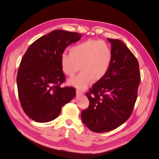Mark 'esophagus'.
<instances>
[{
	"mask_svg": "<svg viewBox=\"0 0 159 159\" xmlns=\"http://www.w3.org/2000/svg\"><path fill=\"white\" fill-rule=\"evenodd\" d=\"M76 93H77V94H78V95H83L84 93V91H80V90H77L76 91Z\"/></svg>",
	"mask_w": 159,
	"mask_h": 159,
	"instance_id": "34e87169",
	"label": "esophagus"
}]
</instances>
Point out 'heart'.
<instances>
[{"instance_id": "1", "label": "heart", "mask_w": 159, "mask_h": 159, "mask_svg": "<svg viewBox=\"0 0 159 159\" xmlns=\"http://www.w3.org/2000/svg\"><path fill=\"white\" fill-rule=\"evenodd\" d=\"M112 60L108 44L100 40H88L72 46L70 53L64 52L60 62L64 73L74 76L80 69L81 73L69 81L79 89L85 88L91 80L96 82L106 75ZM80 67H79V65Z\"/></svg>"}]
</instances>
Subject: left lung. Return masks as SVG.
Wrapping results in <instances>:
<instances>
[{
    "mask_svg": "<svg viewBox=\"0 0 159 159\" xmlns=\"http://www.w3.org/2000/svg\"><path fill=\"white\" fill-rule=\"evenodd\" d=\"M112 60L107 73L86 95L89 106L81 120L91 131L104 133L117 128L131 116L141 81L139 62L124 43L107 38Z\"/></svg>",
    "mask_w": 159,
    "mask_h": 159,
    "instance_id": "1",
    "label": "left lung"
}]
</instances>
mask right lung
Wrapping results in <instances>:
<instances>
[{
	"label": "right lung",
	"mask_w": 159,
	"mask_h": 159,
	"mask_svg": "<svg viewBox=\"0 0 159 159\" xmlns=\"http://www.w3.org/2000/svg\"><path fill=\"white\" fill-rule=\"evenodd\" d=\"M81 36L78 32L55 30L34 42L24 55L16 77L18 92L24 111L34 121L55 119L75 96L74 88L60 86L66 79L60 56Z\"/></svg>",
	"instance_id": "right-lung-1"
}]
</instances>
